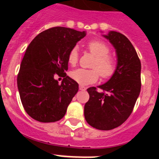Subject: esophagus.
<instances>
[{
	"instance_id": "1",
	"label": "esophagus",
	"mask_w": 159,
	"mask_h": 159,
	"mask_svg": "<svg viewBox=\"0 0 159 159\" xmlns=\"http://www.w3.org/2000/svg\"><path fill=\"white\" fill-rule=\"evenodd\" d=\"M79 88H80V90H81V91H85V90H86V88L84 86H82V85H80Z\"/></svg>"
}]
</instances>
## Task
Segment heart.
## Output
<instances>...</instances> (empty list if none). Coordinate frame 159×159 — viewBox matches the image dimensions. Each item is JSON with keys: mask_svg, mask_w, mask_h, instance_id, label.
<instances>
[{"mask_svg": "<svg viewBox=\"0 0 159 159\" xmlns=\"http://www.w3.org/2000/svg\"><path fill=\"white\" fill-rule=\"evenodd\" d=\"M87 48L89 52L95 57L93 67L97 69L77 68L70 72V75L75 81L82 85L92 84L99 78V72L104 79L110 78L116 69V60L109 56L110 48L104 42L100 40H92L88 42ZM78 48H73L70 51L67 60L71 66H75L78 62Z\"/></svg>", "mask_w": 159, "mask_h": 159, "instance_id": "obj_1", "label": "heart"}]
</instances>
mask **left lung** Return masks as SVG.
<instances>
[{"label":"left lung","instance_id":"1","mask_svg":"<svg viewBox=\"0 0 159 159\" xmlns=\"http://www.w3.org/2000/svg\"><path fill=\"white\" fill-rule=\"evenodd\" d=\"M102 36L116 49L117 64L109 80L87 89L89 100L84 117L94 128L109 130L123 124L131 114L141 90V62L134 46L124 35L110 31Z\"/></svg>","mask_w":159,"mask_h":159}]
</instances>
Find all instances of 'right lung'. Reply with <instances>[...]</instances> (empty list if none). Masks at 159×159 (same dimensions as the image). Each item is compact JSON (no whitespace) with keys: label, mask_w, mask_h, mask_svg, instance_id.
<instances>
[{"label":"right lung","mask_w":159,"mask_h":159,"mask_svg":"<svg viewBox=\"0 0 159 159\" xmlns=\"http://www.w3.org/2000/svg\"><path fill=\"white\" fill-rule=\"evenodd\" d=\"M86 31L54 27L40 32L29 43L17 75L22 105L30 117L41 123H52L65 116L79 90V84L67 76V57ZM56 74L64 77L61 84Z\"/></svg>","instance_id":"1"}]
</instances>
